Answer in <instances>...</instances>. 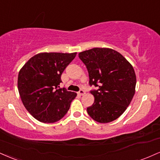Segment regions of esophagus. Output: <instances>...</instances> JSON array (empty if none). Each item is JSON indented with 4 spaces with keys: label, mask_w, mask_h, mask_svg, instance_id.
I'll use <instances>...</instances> for the list:
<instances>
[{
    "label": "esophagus",
    "mask_w": 160,
    "mask_h": 160,
    "mask_svg": "<svg viewBox=\"0 0 160 160\" xmlns=\"http://www.w3.org/2000/svg\"><path fill=\"white\" fill-rule=\"evenodd\" d=\"M85 91H84V90H82V89H80V91H79V92H78V94L80 95H85Z\"/></svg>",
    "instance_id": "esophagus-1"
}]
</instances>
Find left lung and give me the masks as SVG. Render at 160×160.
<instances>
[{
  "label": "left lung",
  "instance_id": "8db88e82",
  "mask_svg": "<svg viewBox=\"0 0 160 160\" xmlns=\"http://www.w3.org/2000/svg\"><path fill=\"white\" fill-rule=\"evenodd\" d=\"M79 58L88 70L89 85L98 88L91 91L95 102L87 108L88 114L99 123L117 119L135 94L136 77L132 65L120 53L106 48L80 52Z\"/></svg>",
  "mask_w": 160,
  "mask_h": 160
}]
</instances>
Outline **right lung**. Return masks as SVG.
Returning <instances> with one entry per match:
<instances>
[{
	"label": "right lung",
	"instance_id": "right-lung-1",
	"mask_svg": "<svg viewBox=\"0 0 160 160\" xmlns=\"http://www.w3.org/2000/svg\"><path fill=\"white\" fill-rule=\"evenodd\" d=\"M77 53H40L31 57L18 73V88L30 114L43 123L65 116L77 93L59 88L61 75Z\"/></svg>",
	"mask_w": 160,
	"mask_h": 160
}]
</instances>
